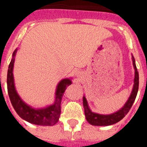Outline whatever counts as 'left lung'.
<instances>
[{
    "label": "left lung",
    "mask_w": 147,
    "mask_h": 147,
    "mask_svg": "<svg viewBox=\"0 0 147 147\" xmlns=\"http://www.w3.org/2000/svg\"><path fill=\"white\" fill-rule=\"evenodd\" d=\"M133 65L135 70L134 81V87H133L132 92L130 94V97L125 103V105L121 107V109L118 110L117 111L114 112L111 114H100L94 113L91 111L88 107L87 100L85 96H83V106L85 109V114L86 120L88 122L93 126H109L117 123L119 121L125 117L127 114L130 109L132 107L133 104L134 102L135 98L137 97L138 88H139V73L137 71L135 59L132 55Z\"/></svg>",
    "instance_id": "8db88e82"
}]
</instances>
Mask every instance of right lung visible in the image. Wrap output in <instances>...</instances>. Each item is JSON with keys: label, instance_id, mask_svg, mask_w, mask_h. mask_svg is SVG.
Listing matches in <instances>:
<instances>
[{"label": "right lung", "instance_id": "1", "mask_svg": "<svg viewBox=\"0 0 147 147\" xmlns=\"http://www.w3.org/2000/svg\"><path fill=\"white\" fill-rule=\"evenodd\" d=\"M17 49L14 50L12 55V59L10 61L7 71V92L10 102L13 107L22 119L29 123L40 126H53L57 123L61 114V101L63 93L66 89L67 86L71 84V78H64L60 81L57 85L55 94V100L51 105L42 108H34L24 102L17 92L14 85L13 78V65H14L15 55Z\"/></svg>", "mask_w": 147, "mask_h": 147}]
</instances>
